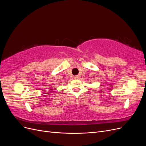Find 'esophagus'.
Here are the masks:
<instances>
[{
  "mask_svg": "<svg viewBox=\"0 0 146 146\" xmlns=\"http://www.w3.org/2000/svg\"><path fill=\"white\" fill-rule=\"evenodd\" d=\"M79 78V76H74V78L75 79H78Z\"/></svg>",
  "mask_w": 146,
  "mask_h": 146,
  "instance_id": "esophagus-1",
  "label": "esophagus"
}]
</instances>
